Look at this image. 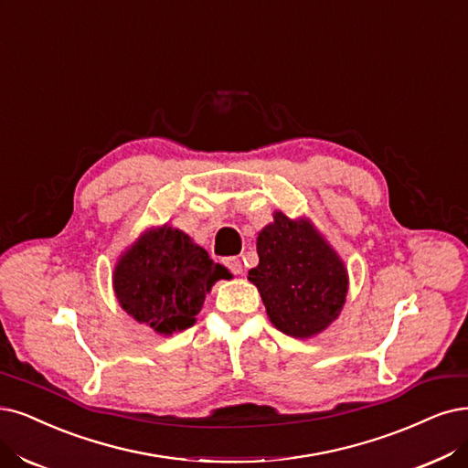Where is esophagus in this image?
<instances>
[{
    "label": "esophagus",
    "instance_id": "esophagus-1",
    "mask_svg": "<svg viewBox=\"0 0 468 468\" xmlns=\"http://www.w3.org/2000/svg\"><path fill=\"white\" fill-rule=\"evenodd\" d=\"M225 266H228L235 275H240L245 271L243 262H240L239 256H231V258H225Z\"/></svg>",
    "mask_w": 468,
    "mask_h": 468
}]
</instances>
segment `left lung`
<instances>
[{
    "label": "left lung",
    "mask_w": 468,
    "mask_h": 468,
    "mask_svg": "<svg viewBox=\"0 0 468 468\" xmlns=\"http://www.w3.org/2000/svg\"><path fill=\"white\" fill-rule=\"evenodd\" d=\"M258 266L249 270L270 322L295 339L327 330L341 314L349 271L313 219L275 210L256 237Z\"/></svg>",
    "instance_id": "1"
}]
</instances>
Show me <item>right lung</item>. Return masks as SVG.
<instances>
[{
  "mask_svg": "<svg viewBox=\"0 0 468 468\" xmlns=\"http://www.w3.org/2000/svg\"><path fill=\"white\" fill-rule=\"evenodd\" d=\"M228 278V268L185 231L164 223L143 231L119 254L112 285L129 318L167 337L193 325L214 283Z\"/></svg>",
  "mask_w": 468,
  "mask_h": 468,
  "instance_id": "add662e5",
  "label": "right lung"
}]
</instances>
